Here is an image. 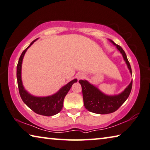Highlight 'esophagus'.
Returning a JSON list of instances; mask_svg holds the SVG:
<instances>
[{"label":"esophagus","instance_id":"obj_1","mask_svg":"<svg viewBox=\"0 0 150 150\" xmlns=\"http://www.w3.org/2000/svg\"><path fill=\"white\" fill-rule=\"evenodd\" d=\"M78 79H82V78H83L84 77V75L82 74H80L78 75Z\"/></svg>","mask_w":150,"mask_h":150}]
</instances>
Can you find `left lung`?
<instances>
[{"instance_id": "left-lung-1", "label": "left lung", "mask_w": 150, "mask_h": 150, "mask_svg": "<svg viewBox=\"0 0 150 150\" xmlns=\"http://www.w3.org/2000/svg\"><path fill=\"white\" fill-rule=\"evenodd\" d=\"M110 41L113 43V45L116 46L119 51L121 53L131 74L132 75L130 64L127 57L125 52L121 46L116 44L113 41L110 40ZM79 83L82 86L83 100L85 108L94 113L101 115L109 114L116 111L127 99L132 88L131 81L128 86L121 93L117 95L109 96L103 93L100 90H98L94 85L90 84L86 80H79Z\"/></svg>"}]
</instances>
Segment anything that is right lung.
Segmentation results:
<instances>
[{"mask_svg":"<svg viewBox=\"0 0 150 150\" xmlns=\"http://www.w3.org/2000/svg\"><path fill=\"white\" fill-rule=\"evenodd\" d=\"M38 40L36 39L30 43V45L22 52L19 57L17 66V78L18 88L21 97L24 103L27 107H29L33 111L37 114L44 115V116H52L58 113L63 107L64 99L68 91H70L72 84L74 82H77V79H74L68 82L67 84L64 86L57 92L56 94L51 96H44V97H38L34 96L25 91L23 86L21 80V66L22 62L23 59L24 55L28 48L35 41Z\"/></svg>","mask_w":150,"mask_h":150,"instance_id":"add662e5","label":"right lung"}]
</instances>
